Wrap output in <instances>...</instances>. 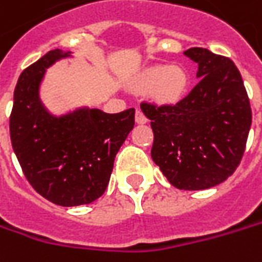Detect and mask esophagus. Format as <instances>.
<instances>
[{
  "label": "esophagus",
  "mask_w": 262,
  "mask_h": 262,
  "mask_svg": "<svg viewBox=\"0 0 262 262\" xmlns=\"http://www.w3.org/2000/svg\"><path fill=\"white\" fill-rule=\"evenodd\" d=\"M136 121H137V124H146L147 122V116L140 109H137V112H136Z\"/></svg>",
  "instance_id": "1"
}]
</instances>
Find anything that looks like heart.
Wrapping results in <instances>:
<instances>
[{
	"mask_svg": "<svg viewBox=\"0 0 262 262\" xmlns=\"http://www.w3.org/2000/svg\"><path fill=\"white\" fill-rule=\"evenodd\" d=\"M134 86L137 90H153V94L161 100H176L187 86V73L176 64H158L138 75Z\"/></svg>",
	"mask_w": 262,
	"mask_h": 262,
	"instance_id": "heart-1",
	"label": "heart"
}]
</instances>
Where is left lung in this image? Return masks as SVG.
Wrapping results in <instances>:
<instances>
[{
	"label": "left lung",
	"instance_id": "8db88e82",
	"mask_svg": "<svg viewBox=\"0 0 262 262\" xmlns=\"http://www.w3.org/2000/svg\"><path fill=\"white\" fill-rule=\"evenodd\" d=\"M184 54L198 63V84L174 104L143 101L153 129L151 159L180 190L226 181L239 166L252 124L251 103L236 64L206 48Z\"/></svg>",
	"mask_w": 262,
	"mask_h": 262
}]
</instances>
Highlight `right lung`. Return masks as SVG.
<instances>
[{
  "mask_svg": "<svg viewBox=\"0 0 262 262\" xmlns=\"http://www.w3.org/2000/svg\"><path fill=\"white\" fill-rule=\"evenodd\" d=\"M69 53L51 50L26 68L14 88L10 138L29 184L60 206L94 202L109 184L113 162L134 128V109L104 113L98 109L53 116L39 100L47 68Z\"/></svg>",
  "mask_w": 262,
  "mask_h": 262,
  "instance_id": "obj_1",
  "label": "right lung"
}]
</instances>
